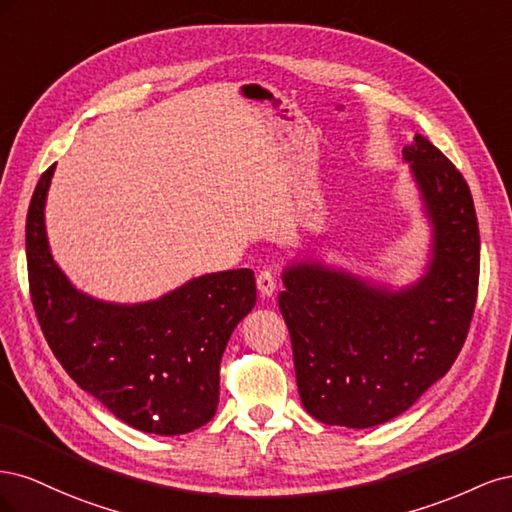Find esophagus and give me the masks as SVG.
<instances>
[{"mask_svg":"<svg viewBox=\"0 0 512 512\" xmlns=\"http://www.w3.org/2000/svg\"><path fill=\"white\" fill-rule=\"evenodd\" d=\"M256 284H258V290H260L262 297H271V294H273L275 288H277V280H275L273 271H269V269L260 271L258 277H256Z\"/></svg>","mask_w":512,"mask_h":512,"instance_id":"esophagus-1","label":"esophagus"}]
</instances>
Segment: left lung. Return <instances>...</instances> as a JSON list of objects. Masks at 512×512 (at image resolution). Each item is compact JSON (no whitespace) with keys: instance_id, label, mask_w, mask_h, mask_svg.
Here are the masks:
<instances>
[{"instance_id":"obj_1","label":"left lung","mask_w":512,"mask_h":512,"mask_svg":"<svg viewBox=\"0 0 512 512\" xmlns=\"http://www.w3.org/2000/svg\"><path fill=\"white\" fill-rule=\"evenodd\" d=\"M433 222V260L416 286L374 288L320 265L284 271L280 312L305 410L324 425L374 427L406 412L466 342L480 235L466 179L425 136L404 147Z\"/></svg>"}]
</instances>
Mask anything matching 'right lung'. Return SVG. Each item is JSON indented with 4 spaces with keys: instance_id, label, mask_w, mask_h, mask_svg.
<instances>
[{
    "instance_id": "1",
    "label": "right lung",
    "mask_w": 512,
    "mask_h": 512,
    "mask_svg": "<svg viewBox=\"0 0 512 512\" xmlns=\"http://www.w3.org/2000/svg\"><path fill=\"white\" fill-rule=\"evenodd\" d=\"M42 173L25 222L29 294L57 361L123 423L179 436L209 423L220 401V361L256 303L252 269L196 277L143 305H113L72 288L49 252Z\"/></svg>"
}]
</instances>
